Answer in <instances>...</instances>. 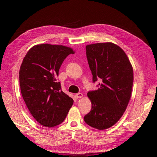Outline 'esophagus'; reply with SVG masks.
I'll return each instance as SVG.
<instances>
[{"mask_svg":"<svg viewBox=\"0 0 157 157\" xmlns=\"http://www.w3.org/2000/svg\"><path fill=\"white\" fill-rule=\"evenodd\" d=\"M83 97V94L82 93H78L75 94V98H82Z\"/></svg>","mask_w":157,"mask_h":157,"instance_id":"1","label":"esophagus"}]
</instances>
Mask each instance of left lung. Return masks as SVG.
Instances as JSON below:
<instances>
[{"label":"left lung","mask_w":157,"mask_h":157,"mask_svg":"<svg viewBox=\"0 0 157 157\" xmlns=\"http://www.w3.org/2000/svg\"><path fill=\"white\" fill-rule=\"evenodd\" d=\"M86 56L93 82L101 79L97 90L87 93L91 110L85 122L99 130L109 128L122 117L129 101L133 70L123 49L111 42L87 45Z\"/></svg>","instance_id":"1"}]
</instances>
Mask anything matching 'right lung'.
<instances>
[{
  "mask_svg": "<svg viewBox=\"0 0 157 157\" xmlns=\"http://www.w3.org/2000/svg\"><path fill=\"white\" fill-rule=\"evenodd\" d=\"M73 54L69 47L42 44L31 48L23 59L19 71L22 98L31 115L44 127L62 123L73 105V99L57 81L64 59Z\"/></svg>",
  "mask_w": 157,
  "mask_h": 157,
  "instance_id": "right-lung-1",
  "label": "right lung"
}]
</instances>
